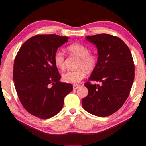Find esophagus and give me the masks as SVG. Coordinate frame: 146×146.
I'll return each instance as SVG.
<instances>
[{
  "label": "esophagus",
  "mask_w": 146,
  "mask_h": 146,
  "mask_svg": "<svg viewBox=\"0 0 146 146\" xmlns=\"http://www.w3.org/2000/svg\"><path fill=\"white\" fill-rule=\"evenodd\" d=\"M79 86H80V84H74L73 85V89L74 90L77 89Z\"/></svg>",
  "instance_id": "obj_1"
}]
</instances>
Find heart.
<instances>
[{
  "mask_svg": "<svg viewBox=\"0 0 146 146\" xmlns=\"http://www.w3.org/2000/svg\"><path fill=\"white\" fill-rule=\"evenodd\" d=\"M70 54L80 58L78 64L79 69L69 70L62 75V80L66 83L77 84L86 76V70L92 72L98 65V56L93 53H90V50L86 45L80 43H75L69 45L67 48ZM54 62L58 68L63 70L65 68V56L62 51L57 50L54 55Z\"/></svg>",
  "mask_w": 146,
  "mask_h": 146,
  "instance_id": "heart-1",
  "label": "heart"
}]
</instances>
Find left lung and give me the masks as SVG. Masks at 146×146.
<instances>
[{
  "mask_svg": "<svg viewBox=\"0 0 146 146\" xmlns=\"http://www.w3.org/2000/svg\"><path fill=\"white\" fill-rule=\"evenodd\" d=\"M86 37L96 45L98 55L89 81L101 84L85 83L88 94L82 105L92 115L107 117L117 112L128 98L135 76L133 60L129 48L118 37L103 33Z\"/></svg>",
  "mask_w": 146,
  "mask_h": 146,
  "instance_id": "obj_1",
  "label": "left lung"
}]
</instances>
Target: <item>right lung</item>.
Returning <instances> with one entry per match:
<instances>
[{"label": "right lung", "instance_id": "obj_1", "mask_svg": "<svg viewBox=\"0 0 146 146\" xmlns=\"http://www.w3.org/2000/svg\"><path fill=\"white\" fill-rule=\"evenodd\" d=\"M68 37L55 34L37 35L25 42L15 57L13 80L21 103L30 114L47 119L62 110L64 97L72 84L60 82L54 62L58 48Z\"/></svg>", "mask_w": 146, "mask_h": 146}]
</instances>
